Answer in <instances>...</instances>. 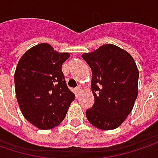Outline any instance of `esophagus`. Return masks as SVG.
<instances>
[{
    "mask_svg": "<svg viewBox=\"0 0 158 158\" xmlns=\"http://www.w3.org/2000/svg\"><path fill=\"white\" fill-rule=\"evenodd\" d=\"M76 91H77V93H78V94H80V93L82 92V88H81L80 86L77 87V88H76Z\"/></svg>",
    "mask_w": 158,
    "mask_h": 158,
    "instance_id": "obj_1",
    "label": "esophagus"
}]
</instances>
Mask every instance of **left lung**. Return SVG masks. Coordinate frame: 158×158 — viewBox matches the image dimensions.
I'll use <instances>...</instances> for the list:
<instances>
[{"label": "left lung", "instance_id": "obj_1", "mask_svg": "<svg viewBox=\"0 0 158 158\" xmlns=\"http://www.w3.org/2000/svg\"><path fill=\"white\" fill-rule=\"evenodd\" d=\"M82 58L92 70L93 106L88 122L100 130H114L126 120L138 97L139 70L132 56L114 44H104Z\"/></svg>", "mask_w": 158, "mask_h": 158}]
</instances>
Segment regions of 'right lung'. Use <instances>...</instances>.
I'll use <instances>...</instances> for the list:
<instances>
[{"label": "right lung", "instance_id": "1", "mask_svg": "<svg viewBox=\"0 0 158 158\" xmlns=\"http://www.w3.org/2000/svg\"><path fill=\"white\" fill-rule=\"evenodd\" d=\"M69 57L68 52L39 44L19 60L14 74L16 98L24 117L38 129L59 125L75 99L61 70Z\"/></svg>", "mask_w": 158, "mask_h": 158}]
</instances>
